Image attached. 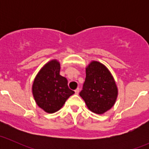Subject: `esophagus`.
Segmentation results:
<instances>
[{"mask_svg": "<svg viewBox=\"0 0 149 149\" xmlns=\"http://www.w3.org/2000/svg\"><path fill=\"white\" fill-rule=\"evenodd\" d=\"M79 93V88H77L76 90H75V94H78Z\"/></svg>", "mask_w": 149, "mask_h": 149, "instance_id": "34e87169", "label": "esophagus"}]
</instances>
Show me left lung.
Segmentation results:
<instances>
[{
    "mask_svg": "<svg viewBox=\"0 0 149 149\" xmlns=\"http://www.w3.org/2000/svg\"><path fill=\"white\" fill-rule=\"evenodd\" d=\"M118 90L110 71L98 61L86 68V79L79 95L87 107L96 114H104L115 104Z\"/></svg>",
    "mask_w": 149,
    "mask_h": 149,
    "instance_id": "obj_1",
    "label": "left lung"
}]
</instances>
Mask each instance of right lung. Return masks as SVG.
<instances>
[{
    "mask_svg": "<svg viewBox=\"0 0 149 149\" xmlns=\"http://www.w3.org/2000/svg\"><path fill=\"white\" fill-rule=\"evenodd\" d=\"M60 63L52 60L40 69L33 82L34 100L47 113L61 109L69 97L74 94L68 88L66 78L60 75Z\"/></svg>",
    "mask_w": 149,
    "mask_h": 149,
    "instance_id": "add662e5",
    "label": "right lung"
}]
</instances>
